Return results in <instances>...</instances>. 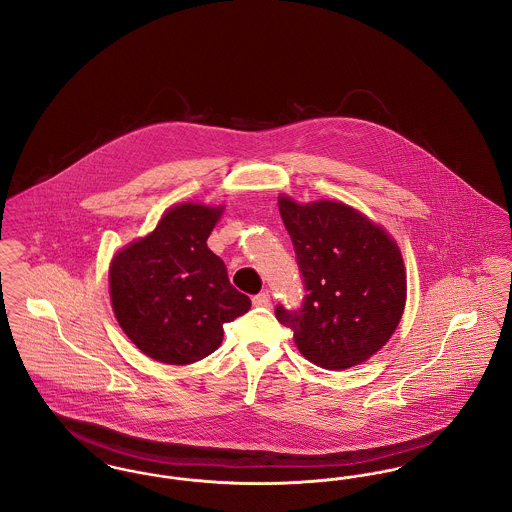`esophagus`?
Listing matches in <instances>:
<instances>
[{"mask_svg":"<svg viewBox=\"0 0 512 512\" xmlns=\"http://www.w3.org/2000/svg\"><path fill=\"white\" fill-rule=\"evenodd\" d=\"M253 305H255V307H268V305H270V293H257V295L253 297Z\"/></svg>","mask_w":512,"mask_h":512,"instance_id":"34e87169","label":"esophagus"}]
</instances>
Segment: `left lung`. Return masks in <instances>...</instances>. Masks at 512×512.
I'll return each instance as SVG.
<instances>
[{
  "instance_id": "8db88e82",
  "label": "left lung",
  "mask_w": 512,
  "mask_h": 512,
  "mask_svg": "<svg viewBox=\"0 0 512 512\" xmlns=\"http://www.w3.org/2000/svg\"><path fill=\"white\" fill-rule=\"evenodd\" d=\"M303 278L301 307L276 305L303 357L343 370L374 355L395 332L407 297L401 251L359 211L318 201H278Z\"/></svg>"
}]
</instances>
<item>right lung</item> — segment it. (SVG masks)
<instances>
[{
    "label": "right lung",
    "mask_w": 512,
    "mask_h": 512,
    "mask_svg": "<svg viewBox=\"0 0 512 512\" xmlns=\"http://www.w3.org/2000/svg\"><path fill=\"white\" fill-rule=\"evenodd\" d=\"M222 209L184 203L113 259L111 301L124 334L147 357L190 365L211 355L222 326L242 317L251 301L238 292L207 238Z\"/></svg>",
    "instance_id": "right-lung-1"
}]
</instances>
